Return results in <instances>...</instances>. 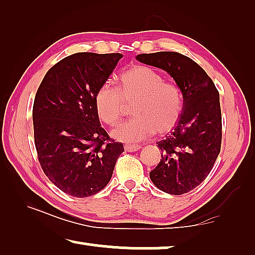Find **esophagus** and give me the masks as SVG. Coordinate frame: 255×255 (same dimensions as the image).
<instances>
[{"instance_id": "34e87169", "label": "esophagus", "mask_w": 255, "mask_h": 255, "mask_svg": "<svg viewBox=\"0 0 255 255\" xmlns=\"http://www.w3.org/2000/svg\"><path fill=\"white\" fill-rule=\"evenodd\" d=\"M141 147L140 145H135V144H125L124 145V150L125 151H128V152H133V151H137V150H139Z\"/></svg>"}]
</instances>
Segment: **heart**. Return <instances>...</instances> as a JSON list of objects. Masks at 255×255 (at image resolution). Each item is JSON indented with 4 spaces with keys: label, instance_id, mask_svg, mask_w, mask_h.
<instances>
[{
    "label": "heart",
    "instance_id": "heart-1",
    "mask_svg": "<svg viewBox=\"0 0 255 255\" xmlns=\"http://www.w3.org/2000/svg\"><path fill=\"white\" fill-rule=\"evenodd\" d=\"M120 88L105 82L95 94V107L100 121L115 125L122 119L125 103H134V118L112 131L114 139L137 142L153 133L162 135L173 130L184 108L182 89L165 81L159 72L147 65H133L121 74Z\"/></svg>",
    "mask_w": 255,
    "mask_h": 255
}]
</instances>
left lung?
Instances as JSON below:
<instances>
[{
  "label": "left lung",
  "mask_w": 255,
  "mask_h": 255,
  "mask_svg": "<svg viewBox=\"0 0 255 255\" xmlns=\"http://www.w3.org/2000/svg\"><path fill=\"white\" fill-rule=\"evenodd\" d=\"M136 60L165 70L182 89V116L174 131L157 142L161 159L150 172V178L166 193L185 194L207 178L220 152L223 133L219 93L206 71L183 54H140Z\"/></svg>",
  "instance_id": "obj_1"
}]
</instances>
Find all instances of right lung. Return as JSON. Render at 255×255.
<instances>
[{"mask_svg":"<svg viewBox=\"0 0 255 255\" xmlns=\"http://www.w3.org/2000/svg\"><path fill=\"white\" fill-rule=\"evenodd\" d=\"M120 53H76L47 71L32 107L33 136L41 169L76 198L102 191L124 151L100 125L95 94L107 81Z\"/></svg>","mask_w":255,"mask_h":255,"instance_id":"obj_1","label":"right lung"}]
</instances>
